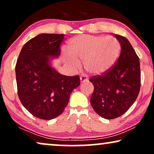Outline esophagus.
Here are the masks:
<instances>
[{
  "label": "esophagus",
  "mask_w": 154,
  "mask_h": 154,
  "mask_svg": "<svg viewBox=\"0 0 154 154\" xmlns=\"http://www.w3.org/2000/svg\"><path fill=\"white\" fill-rule=\"evenodd\" d=\"M80 80L81 82H86L88 80V77L86 75H82L80 77Z\"/></svg>",
  "instance_id": "obj_1"
}]
</instances>
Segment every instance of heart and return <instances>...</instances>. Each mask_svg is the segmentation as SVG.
I'll list each match as a JSON object with an SVG mask.
<instances>
[{
  "mask_svg": "<svg viewBox=\"0 0 154 154\" xmlns=\"http://www.w3.org/2000/svg\"><path fill=\"white\" fill-rule=\"evenodd\" d=\"M67 48L69 53L64 51L63 55L69 65L77 67L78 61H82L89 72L98 75L108 71L114 65L121 46L112 36L82 35L72 39Z\"/></svg>",
  "mask_w": 154,
  "mask_h": 154,
  "instance_id": "heart-1",
  "label": "heart"
}]
</instances>
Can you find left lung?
Instances as JSON below:
<instances>
[{
	"label": "left lung",
	"instance_id": "1",
	"mask_svg": "<svg viewBox=\"0 0 154 154\" xmlns=\"http://www.w3.org/2000/svg\"><path fill=\"white\" fill-rule=\"evenodd\" d=\"M120 55L108 71L89 79L94 85L90 103L95 112L106 119L121 116L131 107L141 87L139 58L125 37L114 35Z\"/></svg>",
	"mask_w": 154,
	"mask_h": 154
}]
</instances>
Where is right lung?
<instances>
[{
	"label": "right lung",
	"mask_w": 154,
	"mask_h": 154,
	"mask_svg": "<svg viewBox=\"0 0 154 154\" xmlns=\"http://www.w3.org/2000/svg\"><path fill=\"white\" fill-rule=\"evenodd\" d=\"M64 38V34L38 35L23 45L17 60L18 97L23 106L40 119L60 116L72 91L80 85L78 75H61L50 65V57L60 54Z\"/></svg>",
	"instance_id": "add662e5"
}]
</instances>
